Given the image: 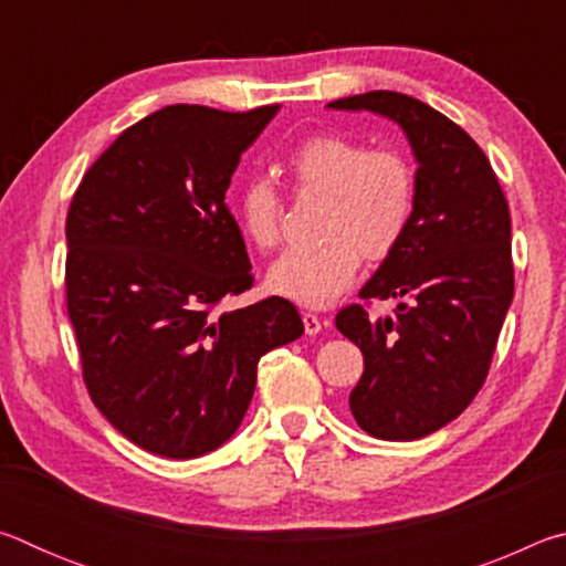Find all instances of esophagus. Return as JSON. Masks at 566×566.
<instances>
[{
	"mask_svg": "<svg viewBox=\"0 0 566 566\" xmlns=\"http://www.w3.org/2000/svg\"><path fill=\"white\" fill-rule=\"evenodd\" d=\"M302 322H304V332L310 334V337H314V334H319L324 324H327V322L319 317V314H314V312H304L302 314Z\"/></svg>",
	"mask_w": 566,
	"mask_h": 566,
	"instance_id": "1",
	"label": "esophagus"
}]
</instances>
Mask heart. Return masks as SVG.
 I'll return each mask as SVG.
<instances>
[{
    "instance_id": "b5f03b06",
    "label": "heart",
    "mask_w": 566,
    "mask_h": 566,
    "mask_svg": "<svg viewBox=\"0 0 566 566\" xmlns=\"http://www.w3.org/2000/svg\"><path fill=\"white\" fill-rule=\"evenodd\" d=\"M294 185L329 199L319 247H294L266 272L270 292L304 306H327L347 290L361 256L387 260L401 244L417 209V175L397 149H369L364 142L317 134L290 155ZM282 199L274 181L252 177L237 195V219L249 242H280Z\"/></svg>"
}]
</instances>
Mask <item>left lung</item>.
Segmentation results:
<instances>
[{"mask_svg": "<svg viewBox=\"0 0 566 566\" xmlns=\"http://www.w3.org/2000/svg\"><path fill=\"white\" fill-rule=\"evenodd\" d=\"M327 109L379 114L417 161V209L361 300H405L395 319L352 304L337 329L364 354L349 409L364 432L411 442L457 419L484 385L514 296L512 219L490 159L444 114L399 92H367Z\"/></svg>", "mask_w": 566, "mask_h": 566, "instance_id": "1", "label": "left lung"}]
</instances>
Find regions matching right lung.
<instances>
[{"label":"right lung","instance_id":"right-lung-1","mask_svg":"<svg viewBox=\"0 0 566 566\" xmlns=\"http://www.w3.org/2000/svg\"><path fill=\"white\" fill-rule=\"evenodd\" d=\"M280 104H171L94 161L66 214V312L84 381L109 424L169 459L237 432L266 352L302 337L282 296L217 312L252 286L224 195Z\"/></svg>","mask_w":566,"mask_h":566}]
</instances>
